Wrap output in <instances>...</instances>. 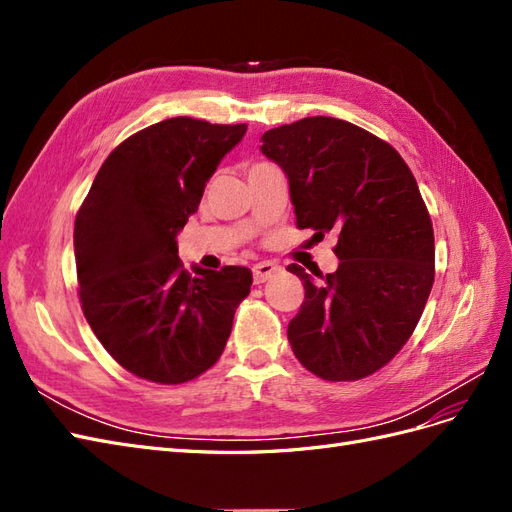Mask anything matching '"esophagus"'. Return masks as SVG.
Wrapping results in <instances>:
<instances>
[{
	"label": "esophagus",
	"instance_id": "esophagus-1",
	"mask_svg": "<svg viewBox=\"0 0 512 512\" xmlns=\"http://www.w3.org/2000/svg\"><path fill=\"white\" fill-rule=\"evenodd\" d=\"M280 273H282V267L275 265V262H258V265L254 267V282L265 284L267 280H271V277L280 275Z\"/></svg>",
	"mask_w": 512,
	"mask_h": 512
}]
</instances>
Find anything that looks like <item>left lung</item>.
I'll use <instances>...</instances> for the list:
<instances>
[{"label":"left lung","instance_id":"8db88e82","mask_svg":"<svg viewBox=\"0 0 512 512\" xmlns=\"http://www.w3.org/2000/svg\"><path fill=\"white\" fill-rule=\"evenodd\" d=\"M260 143L288 177L297 226L339 232L335 273L318 282L288 265L305 288L288 324L292 352L324 380H361L404 348L433 286V228L416 179L389 143L335 117L273 128Z\"/></svg>","mask_w":512,"mask_h":512}]
</instances>
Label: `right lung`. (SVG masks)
I'll return each mask as SVG.
<instances>
[{
    "instance_id": "obj_1",
    "label": "right lung",
    "mask_w": 512,
    "mask_h": 512,
    "mask_svg": "<svg viewBox=\"0 0 512 512\" xmlns=\"http://www.w3.org/2000/svg\"><path fill=\"white\" fill-rule=\"evenodd\" d=\"M247 126L173 117L104 160L74 222L83 314L130 374L181 384L220 359L252 271L179 262L177 235Z\"/></svg>"
}]
</instances>
